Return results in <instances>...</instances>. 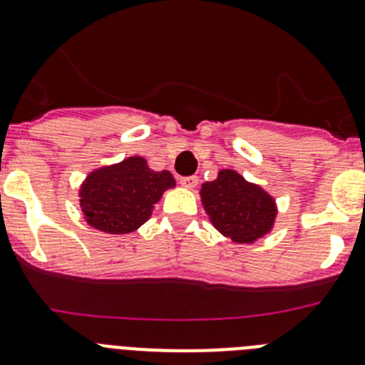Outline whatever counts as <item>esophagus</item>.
Returning <instances> with one entry per match:
<instances>
[{
    "label": "esophagus",
    "mask_w": 365,
    "mask_h": 365,
    "mask_svg": "<svg viewBox=\"0 0 365 365\" xmlns=\"http://www.w3.org/2000/svg\"><path fill=\"white\" fill-rule=\"evenodd\" d=\"M179 182H180V186H182V188L193 190V188H195V186H197L199 179H197V177H182V179H180Z\"/></svg>",
    "instance_id": "34e87169"
}]
</instances>
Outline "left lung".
<instances>
[{"label": "left lung", "mask_w": 365, "mask_h": 365, "mask_svg": "<svg viewBox=\"0 0 365 365\" xmlns=\"http://www.w3.org/2000/svg\"><path fill=\"white\" fill-rule=\"evenodd\" d=\"M199 195L215 230L234 243L252 245L274 230L279 212L276 197L235 170H219Z\"/></svg>", "instance_id": "8db88e82"}]
</instances>
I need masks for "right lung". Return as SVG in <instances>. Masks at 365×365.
Wrapping results in <instances>:
<instances>
[{
    "mask_svg": "<svg viewBox=\"0 0 365 365\" xmlns=\"http://www.w3.org/2000/svg\"><path fill=\"white\" fill-rule=\"evenodd\" d=\"M175 188L168 170L155 172L140 155L95 168L78 190L83 221L95 230L124 235L138 230L166 190Z\"/></svg>",
    "mask_w": 365,
    "mask_h": 365,
    "instance_id": "obj_1",
    "label": "right lung"
}]
</instances>
